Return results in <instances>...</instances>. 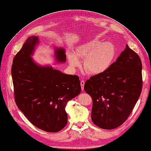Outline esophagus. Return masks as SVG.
Instances as JSON below:
<instances>
[{
  "label": "esophagus",
  "mask_w": 151,
  "mask_h": 151,
  "mask_svg": "<svg viewBox=\"0 0 151 151\" xmlns=\"http://www.w3.org/2000/svg\"><path fill=\"white\" fill-rule=\"evenodd\" d=\"M84 83H85V82H84V80L81 81V89H82V90H83V89H84Z\"/></svg>",
  "instance_id": "obj_1"
}]
</instances>
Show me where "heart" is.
Returning <instances> with one entry per match:
<instances>
[{
    "instance_id": "heart-1",
    "label": "heart",
    "mask_w": 151,
    "mask_h": 151,
    "mask_svg": "<svg viewBox=\"0 0 151 151\" xmlns=\"http://www.w3.org/2000/svg\"><path fill=\"white\" fill-rule=\"evenodd\" d=\"M115 56V47L110 42L94 39L84 42L70 52L68 59L70 66L76 68L80 65V59H84L83 67L86 73L91 75H102L110 68Z\"/></svg>"
}]
</instances>
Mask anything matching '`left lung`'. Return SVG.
<instances>
[{"instance_id": "obj_1", "label": "left lung", "mask_w": 151, "mask_h": 151, "mask_svg": "<svg viewBox=\"0 0 151 151\" xmlns=\"http://www.w3.org/2000/svg\"><path fill=\"white\" fill-rule=\"evenodd\" d=\"M141 72L139 57L127 44L106 73L86 81L84 89L93 100L91 119L96 126L112 129L127 120L141 93Z\"/></svg>"}]
</instances>
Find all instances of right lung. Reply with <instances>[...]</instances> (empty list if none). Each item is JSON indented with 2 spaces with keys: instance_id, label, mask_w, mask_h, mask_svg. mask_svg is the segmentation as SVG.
I'll use <instances>...</instances> for the list:
<instances>
[{
  "instance_id": "obj_1",
  "label": "right lung",
  "mask_w": 151,
  "mask_h": 151,
  "mask_svg": "<svg viewBox=\"0 0 151 151\" xmlns=\"http://www.w3.org/2000/svg\"><path fill=\"white\" fill-rule=\"evenodd\" d=\"M39 41L29 37L14 57L12 76L15 100L18 109L38 128L55 133L67 124V102L81 93L77 75H67L50 65L36 63L31 55ZM57 63L66 62L63 48H54Z\"/></svg>"
}]
</instances>
